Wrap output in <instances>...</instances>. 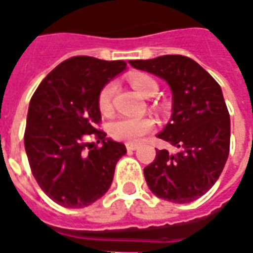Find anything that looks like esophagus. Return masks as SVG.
Segmentation results:
<instances>
[{
	"label": "esophagus",
	"mask_w": 253,
	"mask_h": 253,
	"mask_svg": "<svg viewBox=\"0 0 253 253\" xmlns=\"http://www.w3.org/2000/svg\"><path fill=\"white\" fill-rule=\"evenodd\" d=\"M137 144H133V143H127L126 144V148H127V151H134V150H137Z\"/></svg>",
	"instance_id": "1"
}]
</instances>
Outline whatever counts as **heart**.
<instances>
[{"instance_id": "b5f03b06", "label": "heart", "mask_w": 253, "mask_h": 253, "mask_svg": "<svg viewBox=\"0 0 253 253\" xmlns=\"http://www.w3.org/2000/svg\"><path fill=\"white\" fill-rule=\"evenodd\" d=\"M130 84L143 96H153L158 91V84L151 75L135 74L130 77ZM115 93V84L108 83L98 95V108L102 113L112 112V98ZM154 120L150 118H118L109 126L112 138L127 143H138L144 135L153 131Z\"/></svg>"}]
</instances>
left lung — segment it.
I'll return each instance as SVG.
<instances>
[{
    "mask_svg": "<svg viewBox=\"0 0 253 253\" xmlns=\"http://www.w3.org/2000/svg\"><path fill=\"white\" fill-rule=\"evenodd\" d=\"M131 66L165 80L172 91V116L158 138L179 148L157 150L144 168L154 195L172 203H190L220 178L230 154V113L221 86L195 60L168 54L130 60Z\"/></svg>",
    "mask_w": 253,
    "mask_h": 253,
    "instance_id": "obj_1",
    "label": "left lung"
}]
</instances>
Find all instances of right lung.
<instances>
[{
  "label": "right lung",
  "instance_id": "add662e5",
  "mask_svg": "<svg viewBox=\"0 0 253 253\" xmlns=\"http://www.w3.org/2000/svg\"><path fill=\"white\" fill-rule=\"evenodd\" d=\"M126 66L122 60L71 57L48 73L32 96L25 150L40 189L57 205L86 207L109 190L127 150L96 128L98 95ZM89 135L96 143L86 140Z\"/></svg>",
  "mask_w": 253,
  "mask_h": 253
}]
</instances>
